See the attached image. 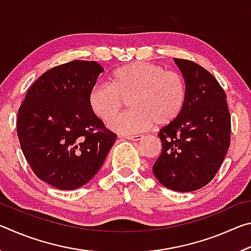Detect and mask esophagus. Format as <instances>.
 <instances>
[{
	"label": "esophagus",
	"mask_w": 251,
	"mask_h": 251,
	"mask_svg": "<svg viewBox=\"0 0 251 251\" xmlns=\"http://www.w3.org/2000/svg\"><path fill=\"white\" fill-rule=\"evenodd\" d=\"M123 137L128 139V141H133V142H138L143 139V135H125Z\"/></svg>",
	"instance_id": "34e87169"
}]
</instances>
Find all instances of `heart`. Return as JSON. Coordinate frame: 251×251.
<instances>
[{
  "instance_id": "obj_1",
  "label": "heart",
  "mask_w": 251,
  "mask_h": 251,
  "mask_svg": "<svg viewBox=\"0 0 251 251\" xmlns=\"http://www.w3.org/2000/svg\"><path fill=\"white\" fill-rule=\"evenodd\" d=\"M129 100V112L114 119L109 127L121 134H136L154 124L175 122L187 100L182 76L151 63L136 62L114 71L108 84H97L88 94V105L100 120L109 122Z\"/></svg>"
}]
</instances>
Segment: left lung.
I'll return each mask as SVG.
<instances>
[{"instance_id": "obj_1", "label": "left lung", "mask_w": 251, "mask_h": 251, "mask_svg": "<svg viewBox=\"0 0 251 251\" xmlns=\"http://www.w3.org/2000/svg\"><path fill=\"white\" fill-rule=\"evenodd\" d=\"M187 85L179 117L159 130L161 152L152 173L175 192H194L217 174L230 146L226 93L214 76L195 62L174 58Z\"/></svg>"}]
</instances>
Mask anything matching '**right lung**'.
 <instances>
[{
  "mask_svg": "<svg viewBox=\"0 0 251 251\" xmlns=\"http://www.w3.org/2000/svg\"><path fill=\"white\" fill-rule=\"evenodd\" d=\"M103 71L92 61L55 66L33 83L20 106L16 128L25 158L41 180L57 189L87 184L115 143L116 135L88 105Z\"/></svg>",
  "mask_w": 251,
  "mask_h": 251,
  "instance_id": "obj_1",
  "label": "right lung"
}]
</instances>
